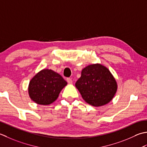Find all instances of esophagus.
Here are the masks:
<instances>
[{"instance_id":"1","label":"esophagus","mask_w":147,"mask_h":147,"mask_svg":"<svg viewBox=\"0 0 147 147\" xmlns=\"http://www.w3.org/2000/svg\"><path fill=\"white\" fill-rule=\"evenodd\" d=\"M67 82H68V84H71V83L73 82L72 79H70V78H67Z\"/></svg>"}]
</instances>
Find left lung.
<instances>
[{"label":"left lung","instance_id":"obj_1","mask_svg":"<svg viewBox=\"0 0 147 147\" xmlns=\"http://www.w3.org/2000/svg\"><path fill=\"white\" fill-rule=\"evenodd\" d=\"M76 86L86 102L94 107L109 103L117 89L115 78L101 64H92L83 68Z\"/></svg>","mask_w":147,"mask_h":147}]
</instances>
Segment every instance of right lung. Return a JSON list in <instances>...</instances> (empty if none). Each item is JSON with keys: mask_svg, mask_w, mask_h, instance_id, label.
Segmentation results:
<instances>
[{"mask_svg": "<svg viewBox=\"0 0 147 147\" xmlns=\"http://www.w3.org/2000/svg\"><path fill=\"white\" fill-rule=\"evenodd\" d=\"M67 84V82L58 73L44 69L30 81L28 94L36 103L47 105L58 98L59 92Z\"/></svg>", "mask_w": 147, "mask_h": 147, "instance_id": "right-lung-1", "label": "right lung"}]
</instances>
